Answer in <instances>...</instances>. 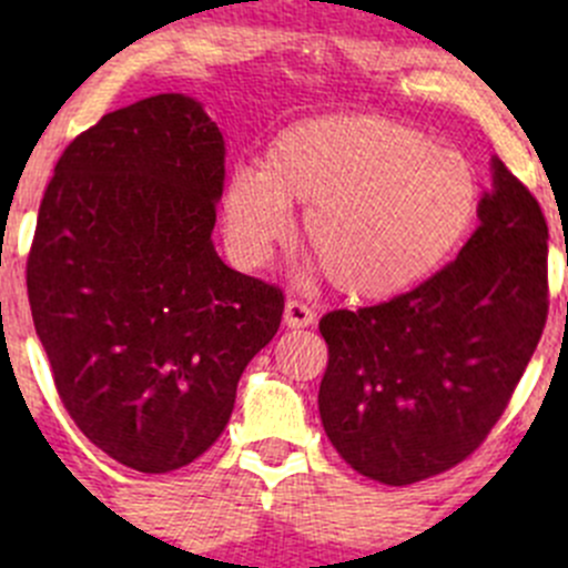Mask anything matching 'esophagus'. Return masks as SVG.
I'll list each match as a JSON object with an SVG mask.
<instances>
[{
	"instance_id": "34e87169",
	"label": "esophagus",
	"mask_w": 568,
	"mask_h": 568,
	"mask_svg": "<svg viewBox=\"0 0 568 568\" xmlns=\"http://www.w3.org/2000/svg\"><path fill=\"white\" fill-rule=\"evenodd\" d=\"M285 326L288 329H302V326H311L313 321H316V313L311 311V305H305V302L300 300H288L285 302Z\"/></svg>"
}]
</instances>
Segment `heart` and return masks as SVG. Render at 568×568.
<instances>
[{"instance_id": "obj_1", "label": "heart", "mask_w": 568, "mask_h": 568, "mask_svg": "<svg viewBox=\"0 0 568 568\" xmlns=\"http://www.w3.org/2000/svg\"><path fill=\"white\" fill-rule=\"evenodd\" d=\"M305 209L302 244L332 288L390 300L437 272L480 211L475 164L423 131L379 114H332L288 125L261 173L239 170L222 200L244 263H263Z\"/></svg>"}]
</instances>
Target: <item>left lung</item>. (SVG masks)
Here are the masks:
<instances>
[{
    "instance_id": "8db88e82",
    "label": "left lung",
    "mask_w": 568,
    "mask_h": 568,
    "mask_svg": "<svg viewBox=\"0 0 568 568\" xmlns=\"http://www.w3.org/2000/svg\"><path fill=\"white\" fill-rule=\"evenodd\" d=\"M478 231L417 288L332 311L318 412L348 467L406 486L462 464L506 412L549 311L547 220L500 159Z\"/></svg>"
}]
</instances>
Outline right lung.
<instances>
[{"instance_id": "add662e5", "label": "right lung", "mask_w": 568, "mask_h": 568, "mask_svg": "<svg viewBox=\"0 0 568 568\" xmlns=\"http://www.w3.org/2000/svg\"><path fill=\"white\" fill-rule=\"evenodd\" d=\"M222 186L216 123L164 93L82 131L40 200L27 294L51 379L79 432L136 473L216 443L283 318V291L211 244Z\"/></svg>"}]
</instances>
